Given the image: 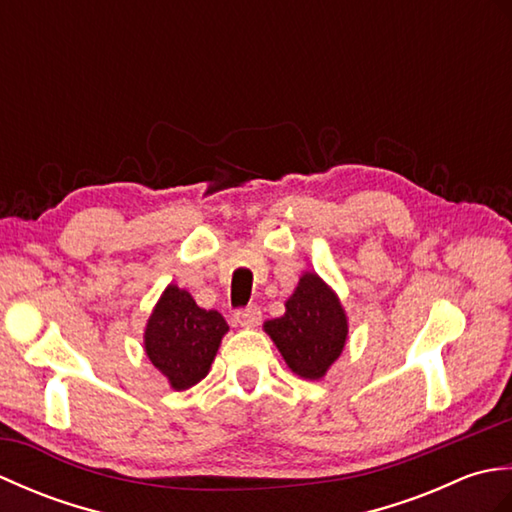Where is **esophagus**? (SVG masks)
I'll use <instances>...</instances> for the list:
<instances>
[{"label":"esophagus","instance_id":"1","mask_svg":"<svg viewBox=\"0 0 512 512\" xmlns=\"http://www.w3.org/2000/svg\"><path fill=\"white\" fill-rule=\"evenodd\" d=\"M233 319H235V323L244 325V328H255V325H259V321H262V310H259L257 306L239 308V310H235Z\"/></svg>","mask_w":512,"mask_h":512}]
</instances>
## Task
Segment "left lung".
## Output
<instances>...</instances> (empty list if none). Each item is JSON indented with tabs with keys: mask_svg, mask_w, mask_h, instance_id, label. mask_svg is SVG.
Instances as JSON below:
<instances>
[{
	"mask_svg": "<svg viewBox=\"0 0 512 512\" xmlns=\"http://www.w3.org/2000/svg\"><path fill=\"white\" fill-rule=\"evenodd\" d=\"M266 332L301 378L317 380L339 358L347 339V319L334 292L306 273L286 301V314L266 321Z\"/></svg>",
	"mask_w": 512,
	"mask_h": 512,
	"instance_id": "1",
	"label": "left lung"
}]
</instances>
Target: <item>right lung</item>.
<instances>
[{"mask_svg": "<svg viewBox=\"0 0 512 512\" xmlns=\"http://www.w3.org/2000/svg\"><path fill=\"white\" fill-rule=\"evenodd\" d=\"M228 323L217 310H202L187 290L169 286L145 330L149 361L173 389H189L209 374Z\"/></svg>", "mask_w": 512, "mask_h": 512, "instance_id": "right-lung-1", "label": "right lung"}]
</instances>
